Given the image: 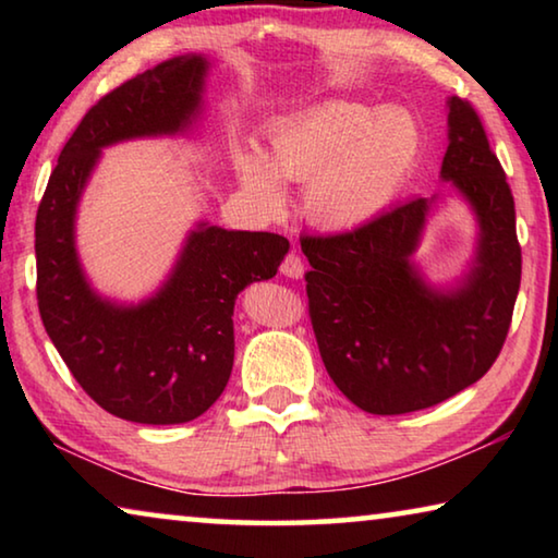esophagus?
<instances>
[{
  "mask_svg": "<svg viewBox=\"0 0 558 558\" xmlns=\"http://www.w3.org/2000/svg\"><path fill=\"white\" fill-rule=\"evenodd\" d=\"M280 272L292 280H298L302 278V272H305V263H302V258L295 256V253H288L286 260L280 263Z\"/></svg>",
  "mask_w": 558,
  "mask_h": 558,
  "instance_id": "34e87169",
  "label": "esophagus"
}]
</instances>
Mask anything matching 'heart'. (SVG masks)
<instances>
[{"mask_svg": "<svg viewBox=\"0 0 558 558\" xmlns=\"http://www.w3.org/2000/svg\"><path fill=\"white\" fill-rule=\"evenodd\" d=\"M421 155V130L401 108L329 100L282 122L268 157L253 145L233 147L241 184L263 209L286 204L290 182H307L305 211L323 229L372 223L401 194Z\"/></svg>", "mask_w": 558, "mask_h": 558, "instance_id": "obj_1", "label": "heart"}]
</instances>
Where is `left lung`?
I'll use <instances>...</instances> for the list:
<instances>
[{"label":"left lung","mask_w":558,"mask_h":558,"mask_svg":"<svg viewBox=\"0 0 558 558\" xmlns=\"http://www.w3.org/2000/svg\"><path fill=\"white\" fill-rule=\"evenodd\" d=\"M440 179L475 216V251L446 286L415 266L438 196L356 231L302 235L310 317L337 389L374 415L428 409L483 379L505 344L522 280L514 199L477 112L448 98Z\"/></svg>","instance_id":"left-lung-1"}]
</instances>
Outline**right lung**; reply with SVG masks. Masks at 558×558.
<instances>
[{"label": "right lung", "instance_id": "1", "mask_svg": "<svg viewBox=\"0 0 558 558\" xmlns=\"http://www.w3.org/2000/svg\"><path fill=\"white\" fill-rule=\"evenodd\" d=\"M211 61L184 53L135 75L93 106L69 143L36 214V298L46 335L73 379L122 421L174 426L199 418L233 369L239 292L278 272L288 239L199 221L153 295H100L75 245V219L102 149L128 140L179 137L204 116Z\"/></svg>", "mask_w": 558, "mask_h": 558}]
</instances>
